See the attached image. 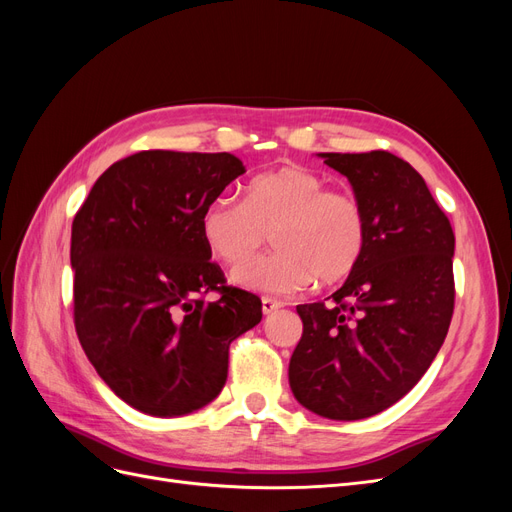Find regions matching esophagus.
Instances as JSON below:
<instances>
[{
    "mask_svg": "<svg viewBox=\"0 0 512 512\" xmlns=\"http://www.w3.org/2000/svg\"><path fill=\"white\" fill-rule=\"evenodd\" d=\"M282 305H284L282 301L271 299V297H262V312H265V314H273V312H277V309H280Z\"/></svg>",
    "mask_w": 512,
    "mask_h": 512,
    "instance_id": "obj_1",
    "label": "esophagus"
}]
</instances>
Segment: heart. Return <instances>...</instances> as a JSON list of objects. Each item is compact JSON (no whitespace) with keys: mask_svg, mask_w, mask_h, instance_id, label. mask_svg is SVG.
<instances>
[{"mask_svg":"<svg viewBox=\"0 0 512 512\" xmlns=\"http://www.w3.org/2000/svg\"><path fill=\"white\" fill-rule=\"evenodd\" d=\"M276 245L269 257L248 263L266 240ZM200 232L209 250L235 271L243 288L292 294L316 280L329 286L356 269L367 243V213L350 190L303 166H282L256 175L245 198L218 196L200 215Z\"/></svg>","mask_w":512,"mask_h":512,"instance_id":"heart-1","label":"heart"}]
</instances>
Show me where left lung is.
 Returning a JSON list of instances; mask_svg holds the SVG:
<instances>
[{"mask_svg": "<svg viewBox=\"0 0 512 512\" xmlns=\"http://www.w3.org/2000/svg\"><path fill=\"white\" fill-rule=\"evenodd\" d=\"M322 158L361 198L367 243L329 304L297 305L288 380L307 410L359 421L393 406L436 359L455 309V232L406 160L382 149Z\"/></svg>", "mask_w": 512, "mask_h": 512, "instance_id": "1", "label": "left lung"}]
</instances>
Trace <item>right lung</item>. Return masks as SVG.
<instances>
[{"label": "right lung", "mask_w": 512, "mask_h": 512, "mask_svg": "<svg viewBox=\"0 0 512 512\" xmlns=\"http://www.w3.org/2000/svg\"><path fill=\"white\" fill-rule=\"evenodd\" d=\"M243 173L232 153L138 151L108 166L74 215L76 335L111 391L145 414L218 397L230 344L262 318L200 232L203 209Z\"/></svg>", "instance_id": "obj_1"}]
</instances>
